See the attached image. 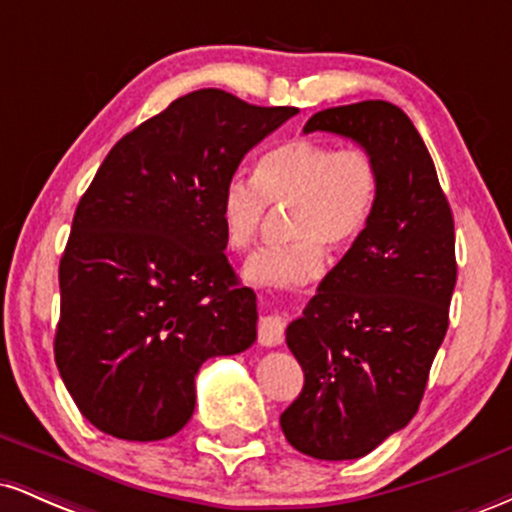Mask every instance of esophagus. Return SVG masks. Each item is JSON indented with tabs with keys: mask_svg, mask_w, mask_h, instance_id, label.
Returning <instances> with one entry per match:
<instances>
[{
	"mask_svg": "<svg viewBox=\"0 0 512 512\" xmlns=\"http://www.w3.org/2000/svg\"><path fill=\"white\" fill-rule=\"evenodd\" d=\"M284 332H286V317L279 313L264 315L260 320V327H257V337H260L262 346H279L284 342Z\"/></svg>",
	"mask_w": 512,
	"mask_h": 512,
	"instance_id": "34e87169",
	"label": "esophagus"
}]
</instances>
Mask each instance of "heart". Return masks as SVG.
I'll use <instances>...</instances> for the list:
<instances>
[{"mask_svg": "<svg viewBox=\"0 0 512 512\" xmlns=\"http://www.w3.org/2000/svg\"><path fill=\"white\" fill-rule=\"evenodd\" d=\"M380 195V168L363 146L291 139L260 158L255 178L231 175L219 197L223 238L233 252L252 248L269 204L289 209V243L267 245L245 264L257 286L291 289L325 272L327 248H346L361 236Z\"/></svg>", "mask_w": 512, "mask_h": 512, "instance_id": "obj_1", "label": "heart"}]
</instances>
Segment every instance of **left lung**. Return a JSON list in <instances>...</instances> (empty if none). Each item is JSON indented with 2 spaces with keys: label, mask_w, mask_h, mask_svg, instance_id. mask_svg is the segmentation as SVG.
Segmentation results:
<instances>
[{
  "label": "left lung",
  "mask_w": 512,
  "mask_h": 512,
  "mask_svg": "<svg viewBox=\"0 0 512 512\" xmlns=\"http://www.w3.org/2000/svg\"><path fill=\"white\" fill-rule=\"evenodd\" d=\"M303 132L354 139L380 168L368 226L286 327L305 385L281 431L315 460H356L419 411L448 332L455 223L424 139L397 105L327 108Z\"/></svg>",
  "instance_id": "1"
}]
</instances>
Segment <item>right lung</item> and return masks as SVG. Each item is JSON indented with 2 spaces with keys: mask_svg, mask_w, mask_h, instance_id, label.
Returning a JSON list of instances; mask_svg holds the SVG:
<instances>
[{
  "mask_svg": "<svg viewBox=\"0 0 512 512\" xmlns=\"http://www.w3.org/2000/svg\"><path fill=\"white\" fill-rule=\"evenodd\" d=\"M296 113L199 88L105 156L60 260L55 332L64 385L98 431L173 436L195 411L202 363L257 339L255 291L223 252L219 197L252 146Z\"/></svg>",
  "mask_w": 512,
  "mask_h": 512,
  "instance_id": "add662e5",
  "label": "right lung"
}]
</instances>
